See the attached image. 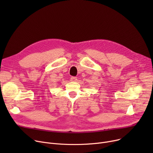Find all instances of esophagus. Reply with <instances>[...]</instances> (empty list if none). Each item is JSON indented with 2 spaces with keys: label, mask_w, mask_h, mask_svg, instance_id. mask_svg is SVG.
<instances>
[{
  "label": "esophagus",
  "mask_w": 153,
  "mask_h": 153,
  "mask_svg": "<svg viewBox=\"0 0 153 153\" xmlns=\"http://www.w3.org/2000/svg\"><path fill=\"white\" fill-rule=\"evenodd\" d=\"M77 80V78L76 77H71V81H76Z\"/></svg>",
  "instance_id": "obj_1"
}]
</instances>
